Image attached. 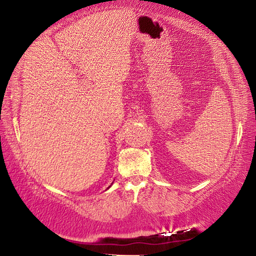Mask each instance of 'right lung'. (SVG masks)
Masks as SVG:
<instances>
[{
	"label": "right lung",
	"instance_id": "right-lung-1",
	"mask_svg": "<svg viewBox=\"0 0 256 256\" xmlns=\"http://www.w3.org/2000/svg\"><path fill=\"white\" fill-rule=\"evenodd\" d=\"M108 188H110V187H108Z\"/></svg>",
	"mask_w": 256,
	"mask_h": 256
}]
</instances>
